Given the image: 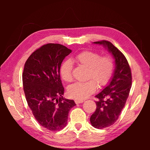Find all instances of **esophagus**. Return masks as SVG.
<instances>
[{
  "label": "esophagus",
  "instance_id": "1",
  "mask_svg": "<svg viewBox=\"0 0 150 150\" xmlns=\"http://www.w3.org/2000/svg\"><path fill=\"white\" fill-rule=\"evenodd\" d=\"M75 102L76 104H80V103H82L84 102V100H80V99H75Z\"/></svg>",
  "mask_w": 150,
  "mask_h": 150
}]
</instances>
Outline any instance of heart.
I'll return each instance as SVG.
<instances>
[{
    "mask_svg": "<svg viewBox=\"0 0 150 150\" xmlns=\"http://www.w3.org/2000/svg\"><path fill=\"white\" fill-rule=\"evenodd\" d=\"M75 62L79 65L88 68L87 78L91 80L85 82H76L68 87L70 96L76 99H84L95 93L97 88L105 86L112 75L114 63L108 56H103L92 51H83L75 57ZM73 62L66 59L60 67V74L63 80L71 82L73 80Z\"/></svg>",
    "mask_w": 150,
    "mask_h": 150,
    "instance_id": "b5f03b06",
    "label": "heart"
}]
</instances>
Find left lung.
I'll use <instances>...</instances> for the list:
<instances>
[{
    "mask_svg": "<svg viewBox=\"0 0 150 150\" xmlns=\"http://www.w3.org/2000/svg\"><path fill=\"white\" fill-rule=\"evenodd\" d=\"M93 44L103 45L112 55L115 62L110 83L95 96L98 100L96 110L90 118L91 125L103 129L115 124L125 106L132 87V73L126 58L112 43L103 40Z\"/></svg>",
    "mask_w": 150,
    "mask_h": 150,
    "instance_id": "obj_1",
    "label": "left lung"
}]
</instances>
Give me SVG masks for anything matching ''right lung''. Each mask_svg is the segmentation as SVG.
I'll return each mask as SVG.
<instances>
[{
  "mask_svg": "<svg viewBox=\"0 0 150 150\" xmlns=\"http://www.w3.org/2000/svg\"><path fill=\"white\" fill-rule=\"evenodd\" d=\"M71 52L63 45L47 44L33 52L24 65L22 83L28 105L40 125L51 131L65 128L76 105L63 97L59 75L63 60Z\"/></svg>",
  "mask_w": 150,
  "mask_h": 150,
  "instance_id": "1",
  "label": "right lung"
}]
</instances>
